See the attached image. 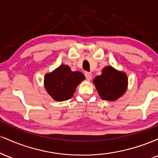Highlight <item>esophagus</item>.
I'll use <instances>...</instances> for the list:
<instances>
[{"label": "esophagus", "instance_id": "1", "mask_svg": "<svg viewBox=\"0 0 158 158\" xmlns=\"http://www.w3.org/2000/svg\"><path fill=\"white\" fill-rule=\"evenodd\" d=\"M85 76L88 80H89V81L91 80V79H92V73H89V72H85Z\"/></svg>", "mask_w": 158, "mask_h": 158}]
</instances>
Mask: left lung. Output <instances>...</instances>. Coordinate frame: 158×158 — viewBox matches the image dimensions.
<instances>
[{"label":"left lung","instance_id":"obj_1","mask_svg":"<svg viewBox=\"0 0 158 158\" xmlns=\"http://www.w3.org/2000/svg\"><path fill=\"white\" fill-rule=\"evenodd\" d=\"M93 82L102 99L115 101L126 91L128 78L123 72L107 66L102 69L100 76L95 77Z\"/></svg>","mask_w":158,"mask_h":158}]
</instances>
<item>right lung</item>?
<instances>
[{"label": "right lung", "mask_w": 158, "mask_h": 158, "mask_svg": "<svg viewBox=\"0 0 158 158\" xmlns=\"http://www.w3.org/2000/svg\"><path fill=\"white\" fill-rule=\"evenodd\" d=\"M85 79L79 71H71L68 65L61 64L44 77L47 92L58 102L68 100L73 97L77 85Z\"/></svg>", "instance_id": "obj_1"}]
</instances>
